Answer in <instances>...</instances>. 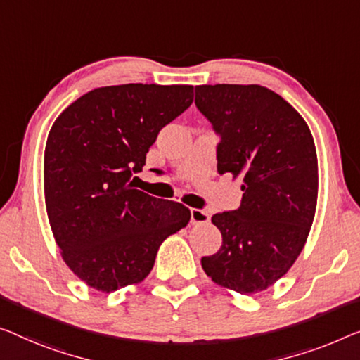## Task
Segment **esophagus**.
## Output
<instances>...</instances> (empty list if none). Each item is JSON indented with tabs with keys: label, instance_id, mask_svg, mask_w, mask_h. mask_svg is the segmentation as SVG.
Here are the masks:
<instances>
[{
	"label": "esophagus",
	"instance_id": "esophagus-1",
	"mask_svg": "<svg viewBox=\"0 0 360 360\" xmlns=\"http://www.w3.org/2000/svg\"><path fill=\"white\" fill-rule=\"evenodd\" d=\"M210 221V212L200 210V208H191V223L192 224H205Z\"/></svg>",
	"mask_w": 360,
	"mask_h": 360
}]
</instances>
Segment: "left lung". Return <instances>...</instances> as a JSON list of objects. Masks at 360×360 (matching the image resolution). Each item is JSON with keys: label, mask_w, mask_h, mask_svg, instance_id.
I'll return each instance as SVG.
<instances>
[{"label": "left lung", "mask_w": 360, "mask_h": 360, "mask_svg": "<svg viewBox=\"0 0 360 360\" xmlns=\"http://www.w3.org/2000/svg\"><path fill=\"white\" fill-rule=\"evenodd\" d=\"M195 106L219 137L217 169L243 181L239 208L212 221L223 236L202 268L239 294L270 288L292 266L319 194L314 137L304 117L262 85H197Z\"/></svg>", "instance_id": "8db88e82"}]
</instances>
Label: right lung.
Here are the masks:
<instances>
[{
	"instance_id": "1",
	"label": "right lung",
	"mask_w": 360,
	"mask_h": 360,
	"mask_svg": "<svg viewBox=\"0 0 360 360\" xmlns=\"http://www.w3.org/2000/svg\"><path fill=\"white\" fill-rule=\"evenodd\" d=\"M194 100L192 85L100 87L69 105L45 147V202L66 265L112 292L142 281L189 208L134 189L158 132Z\"/></svg>"
}]
</instances>
